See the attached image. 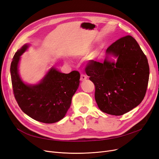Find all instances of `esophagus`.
<instances>
[{
    "label": "esophagus",
    "instance_id": "1",
    "mask_svg": "<svg viewBox=\"0 0 159 159\" xmlns=\"http://www.w3.org/2000/svg\"><path fill=\"white\" fill-rule=\"evenodd\" d=\"M86 79H87V76L85 74H81V76H80V80L81 81H84Z\"/></svg>",
    "mask_w": 159,
    "mask_h": 159
}]
</instances>
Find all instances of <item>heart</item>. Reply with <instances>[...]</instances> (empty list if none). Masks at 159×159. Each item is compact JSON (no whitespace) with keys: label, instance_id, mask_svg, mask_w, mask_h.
Here are the masks:
<instances>
[{"label":"heart","instance_id":"heart-1","mask_svg":"<svg viewBox=\"0 0 159 159\" xmlns=\"http://www.w3.org/2000/svg\"><path fill=\"white\" fill-rule=\"evenodd\" d=\"M90 49H91V47H87V48H85L84 50L83 51V52H82V54H86V53H87L89 51H90Z\"/></svg>","mask_w":159,"mask_h":159}]
</instances>
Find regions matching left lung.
Wrapping results in <instances>:
<instances>
[{
  "mask_svg": "<svg viewBox=\"0 0 159 159\" xmlns=\"http://www.w3.org/2000/svg\"><path fill=\"white\" fill-rule=\"evenodd\" d=\"M103 63L91 61L85 72L95 87V98L100 110L120 116L136 107L145 95L149 66L145 54L134 37L126 35L109 46ZM112 54L116 63L107 59Z\"/></svg>",
  "mask_w": 159,
  "mask_h": 159,
  "instance_id": "obj_1",
  "label": "left lung"
}]
</instances>
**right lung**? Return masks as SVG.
Instances as JSON below:
<instances>
[{"instance_id":"right-lung-1","label":"right lung","mask_w":159,"mask_h":159,"mask_svg":"<svg viewBox=\"0 0 159 159\" xmlns=\"http://www.w3.org/2000/svg\"><path fill=\"white\" fill-rule=\"evenodd\" d=\"M28 48L24 45L14 54L10 66L14 97L25 114L37 121L52 124L62 119L69 109L72 98L80 85L78 71L69 74L52 68L39 84L27 85L18 74L20 56Z\"/></svg>"}]
</instances>
